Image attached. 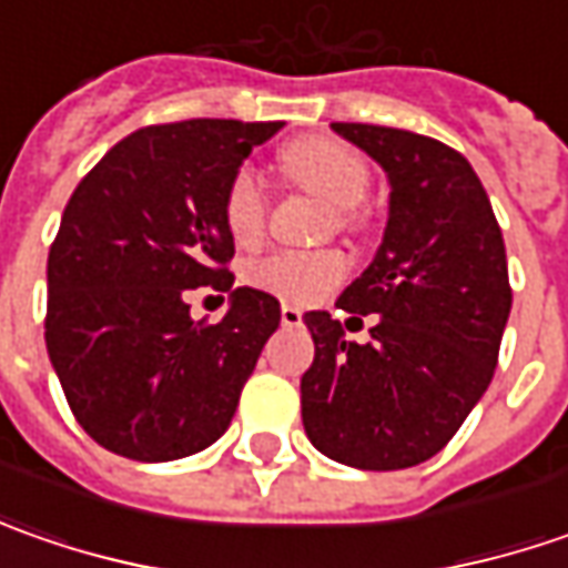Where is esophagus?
Here are the masks:
<instances>
[{
	"label": "esophagus",
	"instance_id": "obj_1",
	"mask_svg": "<svg viewBox=\"0 0 568 568\" xmlns=\"http://www.w3.org/2000/svg\"><path fill=\"white\" fill-rule=\"evenodd\" d=\"M281 322H284V325H291V328H294V325H303V310H300V306H291V303H284V306H281Z\"/></svg>",
	"mask_w": 568,
	"mask_h": 568
}]
</instances>
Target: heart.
Wrapping results in <instances>:
<instances>
[{"instance_id": "b5f03b06", "label": "heart", "mask_w": 568, "mask_h": 568, "mask_svg": "<svg viewBox=\"0 0 568 568\" xmlns=\"http://www.w3.org/2000/svg\"><path fill=\"white\" fill-rule=\"evenodd\" d=\"M284 164L303 186L325 195L341 207V221H351V207L366 199L369 170L357 151L335 139H300L284 151ZM268 199L265 183L252 166H240L224 192V224L240 246H252L265 230ZM347 274V258L338 250H277L250 268V284L287 303H313L335 291Z\"/></svg>"}]
</instances>
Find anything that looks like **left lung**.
Listing matches in <instances>:
<instances>
[{
  "label": "left lung",
  "mask_w": 568,
  "mask_h": 568,
  "mask_svg": "<svg viewBox=\"0 0 568 568\" xmlns=\"http://www.w3.org/2000/svg\"><path fill=\"white\" fill-rule=\"evenodd\" d=\"M388 176V221L373 262L338 310L379 316L373 338H344L325 310L300 379L303 426L332 462L402 470L433 458L484 398L513 310L503 233L474 166L417 132L332 122Z\"/></svg>",
  "instance_id": "1"
}]
</instances>
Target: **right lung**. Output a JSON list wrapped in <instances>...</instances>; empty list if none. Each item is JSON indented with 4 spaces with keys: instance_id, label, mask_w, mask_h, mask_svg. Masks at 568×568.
I'll list each match as a JSON object with an SVG mask.
<instances>
[{
    "instance_id": "add662e5",
    "label": "right lung",
    "mask_w": 568,
    "mask_h": 568,
    "mask_svg": "<svg viewBox=\"0 0 568 568\" xmlns=\"http://www.w3.org/2000/svg\"><path fill=\"white\" fill-rule=\"evenodd\" d=\"M281 122L186 120L113 144L78 183L47 262V351L75 420L132 462H173L227 433L281 325V303L233 287L224 192ZM227 290L217 326L185 291Z\"/></svg>"
}]
</instances>
